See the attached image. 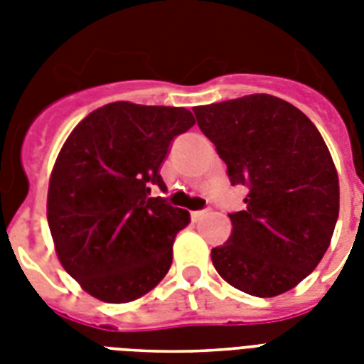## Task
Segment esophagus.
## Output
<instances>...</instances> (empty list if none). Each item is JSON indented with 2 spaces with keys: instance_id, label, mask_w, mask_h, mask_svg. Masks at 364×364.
Masks as SVG:
<instances>
[{
  "instance_id": "1",
  "label": "esophagus",
  "mask_w": 364,
  "mask_h": 364,
  "mask_svg": "<svg viewBox=\"0 0 364 364\" xmlns=\"http://www.w3.org/2000/svg\"><path fill=\"white\" fill-rule=\"evenodd\" d=\"M204 213L205 211H193V213H191V217H193V221H200V219L204 217Z\"/></svg>"
}]
</instances>
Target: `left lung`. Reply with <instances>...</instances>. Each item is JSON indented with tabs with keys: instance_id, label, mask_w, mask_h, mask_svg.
Segmentation results:
<instances>
[{
	"instance_id": "obj_1",
	"label": "left lung",
	"mask_w": 364,
	"mask_h": 364,
	"mask_svg": "<svg viewBox=\"0 0 364 364\" xmlns=\"http://www.w3.org/2000/svg\"><path fill=\"white\" fill-rule=\"evenodd\" d=\"M225 160L245 185V210L230 213L227 243L211 249L219 276L243 293L270 299L296 287L331 245L340 210L336 166L316 124L270 94L194 107Z\"/></svg>"
}]
</instances>
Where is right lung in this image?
<instances>
[{"label":"right lung","mask_w":364,"mask_h":364,"mask_svg":"<svg viewBox=\"0 0 364 364\" xmlns=\"http://www.w3.org/2000/svg\"><path fill=\"white\" fill-rule=\"evenodd\" d=\"M185 107L113 102L73 128L54 162L47 219L64 270L109 304L141 299L168 274L187 210L151 198L171 139L194 124Z\"/></svg>","instance_id":"obj_1"}]
</instances>
